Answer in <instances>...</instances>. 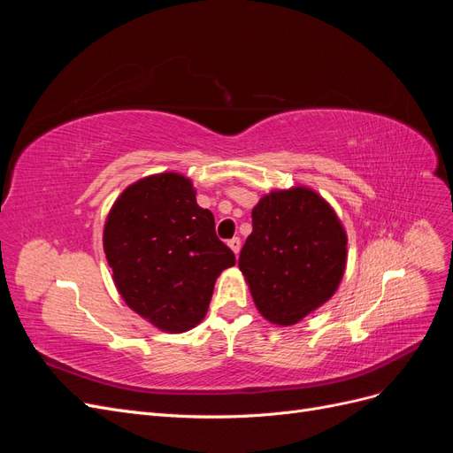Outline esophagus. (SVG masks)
<instances>
[{"instance_id":"esophagus-1","label":"esophagus","mask_w":453,"mask_h":453,"mask_svg":"<svg viewBox=\"0 0 453 453\" xmlns=\"http://www.w3.org/2000/svg\"><path fill=\"white\" fill-rule=\"evenodd\" d=\"M228 248L234 251V255H238L240 253V248H242V240L240 238H232V240H228Z\"/></svg>"}]
</instances>
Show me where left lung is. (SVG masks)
<instances>
[{
    "instance_id": "obj_1",
    "label": "left lung",
    "mask_w": 453,
    "mask_h": 453,
    "mask_svg": "<svg viewBox=\"0 0 453 453\" xmlns=\"http://www.w3.org/2000/svg\"><path fill=\"white\" fill-rule=\"evenodd\" d=\"M251 217L240 270L260 315L280 326L295 325L336 293L346 270V230L308 187L272 190Z\"/></svg>"
}]
</instances>
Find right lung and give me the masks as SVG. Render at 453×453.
Wrapping results in <instances>:
<instances>
[{"label": "right lung", "mask_w": 453, "mask_h": 453, "mask_svg": "<svg viewBox=\"0 0 453 453\" xmlns=\"http://www.w3.org/2000/svg\"><path fill=\"white\" fill-rule=\"evenodd\" d=\"M104 251L125 303L164 333L196 326L215 280L236 257L215 234L185 175L143 177L122 190L104 226Z\"/></svg>", "instance_id": "add662e5"}]
</instances>
